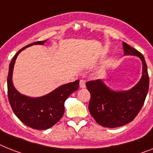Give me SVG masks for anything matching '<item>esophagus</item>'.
<instances>
[{
	"label": "esophagus",
	"instance_id": "obj_1",
	"mask_svg": "<svg viewBox=\"0 0 153 153\" xmlns=\"http://www.w3.org/2000/svg\"><path fill=\"white\" fill-rule=\"evenodd\" d=\"M85 80L84 79H80L79 80V88H84L86 87V84H85Z\"/></svg>",
	"mask_w": 153,
	"mask_h": 153
}]
</instances>
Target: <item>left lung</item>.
I'll use <instances>...</instances> for the list:
<instances>
[{
  "instance_id": "left-lung-1",
  "label": "left lung",
  "mask_w": 153,
  "mask_h": 153,
  "mask_svg": "<svg viewBox=\"0 0 153 153\" xmlns=\"http://www.w3.org/2000/svg\"><path fill=\"white\" fill-rule=\"evenodd\" d=\"M125 55L137 56L142 62V75L136 85L128 91H113L102 79L86 83L90 91L89 111L98 124L114 128L133 120L142 108L149 91V77L143 55L136 49L123 42Z\"/></svg>"
}]
</instances>
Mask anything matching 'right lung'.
<instances>
[{"instance_id":"right-lung-1","label":"right lung","mask_w":153,"mask_h":153,"mask_svg":"<svg viewBox=\"0 0 153 153\" xmlns=\"http://www.w3.org/2000/svg\"><path fill=\"white\" fill-rule=\"evenodd\" d=\"M47 40L26 45L16 53L9 65L7 75V96L16 117L33 129L46 130L58 123L64 114V103L68 97L79 88V80L63 84L44 96L32 98L22 94L14 87L12 81L14 65L20 52L32 45H44Z\"/></svg>"}]
</instances>
